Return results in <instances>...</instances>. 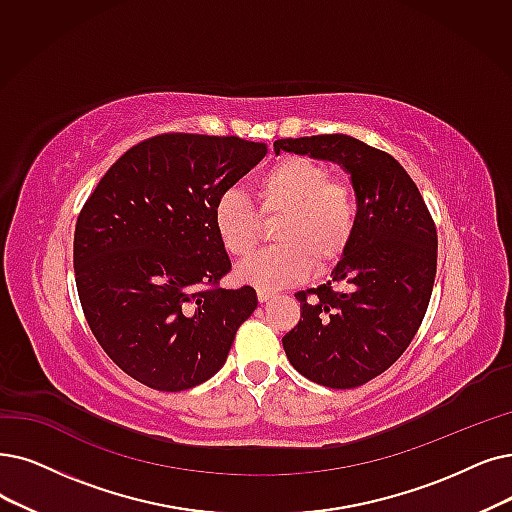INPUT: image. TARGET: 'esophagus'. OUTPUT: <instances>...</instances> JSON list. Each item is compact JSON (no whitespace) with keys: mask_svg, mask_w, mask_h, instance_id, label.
<instances>
[{"mask_svg":"<svg viewBox=\"0 0 512 512\" xmlns=\"http://www.w3.org/2000/svg\"><path fill=\"white\" fill-rule=\"evenodd\" d=\"M256 296H258V300H260V302H269L271 298H275V294H273V292H269V290H258V292H256Z\"/></svg>","mask_w":512,"mask_h":512,"instance_id":"esophagus-1","label":"esophagus"}]
</instances>
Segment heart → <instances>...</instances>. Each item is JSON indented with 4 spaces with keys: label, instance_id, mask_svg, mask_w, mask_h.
I'll use <instances>...</instances> for the list:
<instances>
[{
    "label": "heart",
    "instance_id": "1",
    "mask_svg": "<svg viewBox=\"0 0 512 512\" xmlns=\"http://www.w3.org/2000/svg\"><path fill=\"white\" fill-rule=\"evenodd\" d=\"M260 214L279 216L273 239L277 245L243 262L237 269L241 283L260 290H279L300 283L313 264L330 269L346 254L357 231V197L344 182L332 180L325 163L292 155L258 180ZM252 201L237 189H227L214 203V229L222 248L245 258L262 235V218Z\"/></svg>",
    "mask_w": 512,
    "mask_h": 512
}]
</instances>
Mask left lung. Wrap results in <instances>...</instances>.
<instances>
[{
	"instance_id": "1",
	"label": "left lung",
	"mask_w": 512,
	"mask_h": 512,
	"mask_svg": "<svg viewBox=\"0 0 512 512\" xmlns=\"http://www.w3.org/2000/svg\"><path fill=\"white\" fill-rule=\"evenodd\" d=\"M273 147L334 161L351 176L355 237L330 279L296 294L300 321L283 349L304 378L361 386L403 355L424 319L437 273L435 222L401 163L353 136L281 138Z\"/></svg>"
}]
</instances>
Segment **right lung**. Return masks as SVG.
<instances>
[{"label": "right lung", "instance_id": "add662e5", "mask_svg": "<svg viewBox=\"0 0 512 512\" xmlns=\"http://www.w3.org/2000/svg\"><path fill=\"white\" fill-rule=\"evenodd\" d=\"M264 155L237 136L159 134L121 155L79 212L81 309L102 351L155 391L210 380L258 306L250 285H218L231 260L212 212Z\"/></svg>", "mask_w": 512, "mask_h": 512}]
</instances>
